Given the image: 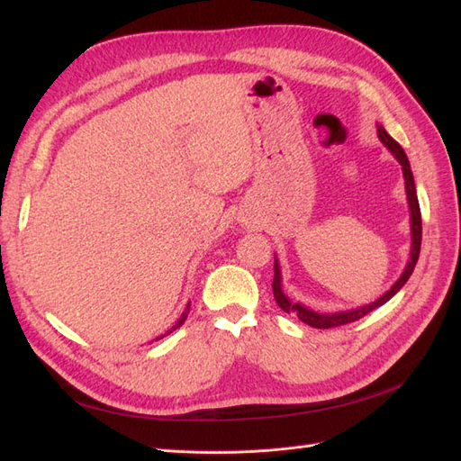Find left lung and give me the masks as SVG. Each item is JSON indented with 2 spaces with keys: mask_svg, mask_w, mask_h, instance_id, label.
Here are the masks:
<instances>
[{
  "mask_svg": "<svg viewBox=\"0 0 461 461\" xmlns=\"http://www.w3.org/2000/svg\"><path fill=\"white\" fill-rule=\"evenodd\" d=\"M376 134H379V140L390 149V153L398 159V163L402 165V173H403V180H406V196H408V205H410V227H411V249H410V259L406 263V269L402 271L398 281L390 286V290H386L384 294L375 300L367 305H361V308L356 310H346V312H337V313H317L310 308H305L303 303L300 302H292L285 292H283V276H281V267H278V259L275 258V278H273V294L275 300L278 303V308L286 313H294L300 321H303L305 325H310L313 329H330V327H340L346 323H352V321H357L364 315L371 313L373 310L381 308L383 303H386L390 298H393L396 292L408 283L410 275L415 269V263L420 259V249H421V212H420V202H417V192H415V183H413V173L411 167L408 161L406 151L402 149V146L390 136L384 127H376Z\"/></svg>",
  "mask_w": 461,
  "mask_h": 461,
  "instance_id": "left-lung-1",
  "label": "left lung"
}]
</instances>
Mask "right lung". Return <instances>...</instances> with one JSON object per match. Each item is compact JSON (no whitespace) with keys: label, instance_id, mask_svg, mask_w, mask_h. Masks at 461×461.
<instances>
[{"label":"right lung","instance_id":"add662e5","mask_svg":"<svg viewBox=\"0 0 461 461\" xmlns=\"http://www.w3.org/2000/svg\"><path fill=\"white\" fill-rule=\"evenodd\" d=\"M188 312H190V302H188V305H186V310L183 312V315H180V317H178V321H176V323H175V325H173V327H171L169 330H167L165 334H161V337H159V339H156V340H161L163 337H167V334H171L173 330H176V329H178L180 325H183V323H185V321H186V317H188Z\"/></svg>","mask_w":461,"mask_h":461}]
</instances>
